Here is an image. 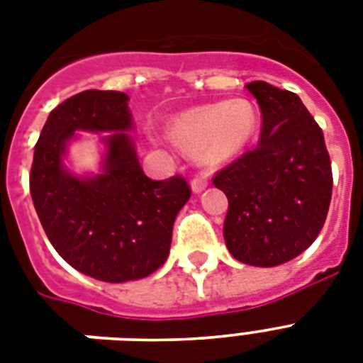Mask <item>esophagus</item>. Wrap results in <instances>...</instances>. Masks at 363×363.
Returning a JSON list of instances; mask_svg holds the SVG:
<instances>
[{"mask_svg":"<svg viewBox=\"0 0 363 363\" xmlns=\"http://www.w3.org/2000/svg\"><path fill=\"white\" fill-rule=\"evenodd\" d=\"M190 186H192L194 194H201L207 188V179L205 177H196Z\"/></svg>","mask_w":363,"mask_h":363,"instance_id":"obj_1","label":"esophagus"}]
</instances>
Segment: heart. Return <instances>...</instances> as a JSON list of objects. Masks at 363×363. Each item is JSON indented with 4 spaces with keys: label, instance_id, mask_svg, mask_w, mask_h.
<instances>
[{
    "label": "heart",
    "instance_id": "heart-1",
    "mask_svg": "<svg viewBox=\"0 0 363 363\" xmlns=\"http://www.w3.org/2000/svg\"><path fill=\"white\" fill-rule=\"evenodd\" d=\"M258 130V113L248 99L188 109L167 124V135L177 147L199 152L207 164H224L238 158L252 143Z\"/></svg>",
    "mask_w": 363,
    "mask_h": 363
}]
</instances>
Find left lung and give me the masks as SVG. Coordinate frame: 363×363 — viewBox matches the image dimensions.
I'll return each mask as SVG.
<instances>
[{
  "label": "left lung",
  "mask_w": 363,
  "mask_h": 363,
  "mask_svg": "<svg viewBox=\"0 0 363 363\" xmlns=\"http://www.w3.org/2000/svg\"><path fill=\"white\" fill-rule=\"evenodd\" d=\"M262 111L259 145L213 179L228 198L224 239L233 258L275 267L313 245L332 201L320 125L294 92L248 82Z\"/></svg>",
  "instance_id": "1"
}]
</instances>
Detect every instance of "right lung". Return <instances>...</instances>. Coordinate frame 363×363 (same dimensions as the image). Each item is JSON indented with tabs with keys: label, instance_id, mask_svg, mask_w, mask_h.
<instances>
[{
	"label": "right lung",
	"instance_id": "obj_1",
	"mask_svg": "<svg viewBox=\"0 0 363 363\" xmlns=\"http://www.w3.org/2000/svg\"><path fill=\"white\" fill-rule=\"evenodd\" d=\"M130 98L124 92L84 90L48 115L35 145L30 192L37 216L62 258L104 282L148 277L169 256L179 211L190 199L182 177L152 181L143 173ZM75 130L107 133L102 171L79 177L65 167Z\"/></svg>",
	"mask_w": 363,
	"mask_h": 363
}]
</instances>
